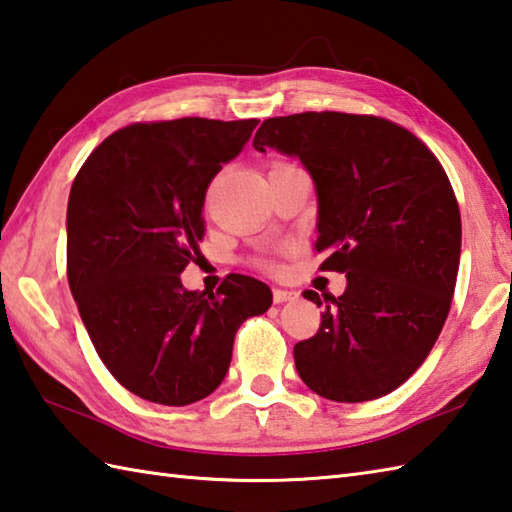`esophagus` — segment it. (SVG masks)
I'll use <instances>...</instances> for the list:
<instances>
[{"mask_svg":"<svg viewBox=\"0 0 512 512\" xmlns=\"http://www.w3.org/2000/svg\"><path fill=\"white\" fill-rule=\"evenodd\" d=\"M296 298H298L296 291H287V289H274V302H276V305H283V302L296 300Z\"/></svg>","mask_w":512,"mask_h":512,"instance_id":"obj_1","label":"esophagus"}]
</instances>
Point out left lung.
I'll use <instances>...</instances> for the list:
<instances>
[{"label": "left lung", "instance_id": "left-lung-1", "mask_svg": "<svg viewBox=\"0 0 512 512\" xmlns=\"http://www.w3.org/2000/svg\"><path fill=\"white\" fill-rule=\"evenodd\" d=\"M254 148L309 172L322 269L347 274L316 336L294 347L302 382L333 402L395 391L431 353L460 269V207L440 161L400 125L344 112L267 119ZM302 296L322 305L316 291Z\"/></svg>", "mask_w": 512, "mask_h": 512}]
</instances>
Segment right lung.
Masks as SVG:
<instances>
[{"mask_svg": "<svg viewBox=\"0 0 512 512\" xmlns=\"http://www.w3.org/2000/svg\"><path fill=\"white\" fill-rule=\"evenodd\" d=\"M256 119L137 123L81 165L68 198V283L99 358L139 398L185 406L218 389L236 329L271 291L234 274L216 294L183 269L203 238L207 185L243 152Z\"/></svg>", "mask_w": 512, "mask_h": 512, "instance_id": "1", "label": "right lung"}]
</instances>
